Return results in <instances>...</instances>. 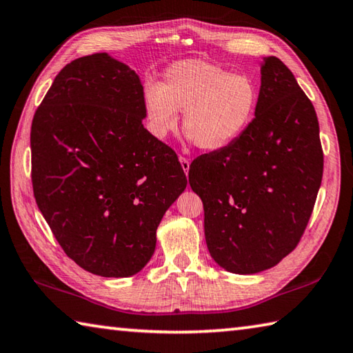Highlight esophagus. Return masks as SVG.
<instances>
[{
	"instance_id": "obj_1",
	"label": "esophagus",
	"mask_w": 353,
	"mask_h": 353,
	"mask_svg": "<svg viewBox=\"0 0 353 353\" xmlns=\"http://www.w3.org/2000/svg\"><path fill=\"white\" fill-rule=\"evenodd\" d=\"M180 163H181V167H183V170H184V173H189V169H190V161L188 159V158H184V157H180Z\"/></svg>"
}]
</instances>
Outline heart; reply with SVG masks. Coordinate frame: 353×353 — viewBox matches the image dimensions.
<instances>
[{
  "label": "heart",
  "mask_w": 353,
  "mask_h": 353,
  "mask_svg": "<svg viewBox=\"0 0 353 353\" xmlns=\"http://www.w3.org/2000/svg\"><path fill=\"white\" fill-rule=\"evenodd\" d=\"M259 86L246 74H232L203 60H183L167 68L163 82L142 92L145 125L164 139L183 130L201 150L217 152L234 144L250 127L259 107Z\"/></svg>",
  "instance_id": "obj_1"
}]
</instances>
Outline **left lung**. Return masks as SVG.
Returning <instances> with one entry per match:
<instances>
[{
    "instance_id": "left-lung-1",
    "label": "left lung",
    "mask_w": 353,
    "mask_h": 353,
    "mask_svg": "<svg viewBox=\"0 0 353 353\" xmlns=\"http://www.w3.org/2000/svg\"><path fill=\"white\" fill-rule=\"evenodd\" d=\"M259 92L245 133L189 169L190 188L205 208L208 250L236 274L261 273L296 248L323 180L316 111L273 55L261 65Z\"/></svg>"
}]
</instances>
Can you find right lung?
Here are the masks:
<instances>
[{"instance_id":"obj_1","label":"right lung","mask_w":353,"mask_h":353,"mask_svg":"<svg viewBox=\"0 0 353 353\" xmlns=\"http://www.w3.org/2000/svg\"><path fill=\"white\" fill-rule=\"evenodd\" d=\"M142 83L107 52L61 70L30 127L34 196L66 256L102 277L145 267L188 186L176 153L142 125Z\"/></svg>"}]
</instances>
